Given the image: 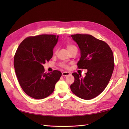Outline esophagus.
I'll list each match as a JSON object with an SVG mask.
<instances>
[{
    "instance_id": "esophagus-1",
    "label": "esophagus",
    "mask_w": 129,
    "mask_h": 129,
    "mask_svg": "<svg viewBox=\"0 0 129 129\" xmlns=\"http://www.w3.org/2000/svg\"><path fill=\"white\" fill-rule=\"evenodd\" d=\"M71 73H69V72H64L62 73V75L63 76H69V75H71Z\"/></svg>"
}]
</instances>
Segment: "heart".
Returning a JSON list of instances; mask_svg holds the SVG:
<instances>
[{
    "mask_svg": "<svg viewBox=\"0 0 129 129\" xmlns=\"http://www.w3.org/2000/svg\"><path fill=\"white\" fill-rule=\"evenodd\" d=\"M74 48H76V47L75 46L73 45H68L67 46V49L68 50H68H71V49H72ZM61 66H62V67H63L67 68V66L66 65V64H64V63H62Z\"/></svg>",
    "mask_w": 129,
    "mask_h": 129,
    "instance_id": "1",
    "label": "heart"
}]
</instances>
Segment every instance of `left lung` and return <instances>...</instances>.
I'll return each mask as SVG.
<instances>
[{"label":"left lung","instance_id":"1","mask_svg":"<svg viewBox=\"0 0 129 129\" xmlns=\"http://www.w3.org/2000/svg\"><path fill=\"white\" fill-rule=\"evenodd\" d=\"M80 48L78 68L87 70L85 76L74 73L71 91L80 98L89 100L102 92L110 81L114 68V58L110 47L89 34L72 35Z\"/></svg>","mask_w":129,"mask_h":129}]
</instances>
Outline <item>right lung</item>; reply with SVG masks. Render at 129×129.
Wrapping results in <instances>:
<instances>
[{"mask_svg":"<svg viewBox=\"0 0 129 129\" xmlns=\"http://www.w3.org/2000/svg\"><path fill=\"white\" fill-rule=\"evenodd\" d=\"M58 36L42 34L28 37L19 46L14 67L19 84L27 95L41 100L54 91L62 75L61 72L44 73V65L52 58Z\"/></svg>","mask_w":129,"mask_h":129,"instance_id":"1","label":"right lung"}]
</instances>
